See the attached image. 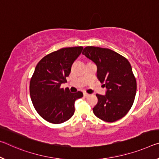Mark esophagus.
Segmentation results:
<instances>
[{
    "label": "esophagus",
    "mask_w": 159,
    "mask_h": 159,
    "mask_svg": "<svg viewBox=\"0 0 159 159\" xmlns=\"http://www.w3.org/2000/svg\"><path fill=\"white\" fill-rule=\"evenodd\" d=\"M84 95L85 98H87V97H89L90 95L89 94V93H84Z\"/></svg>",
    "instance_id": "obj_1"
}]
</instances>
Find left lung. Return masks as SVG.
Instances as JSON below:
<instances>
[{"label":"left lung","instance_id":"1","mask_svg":"<svg viewBox=\"0 0 159 159\" xmlns=\"http://www.w3.org/2000/svg\"><path fill=\"white\" fill-rule=\"evenodd\" d=\"M82 54L97 66V78L106 88L105 95L96 94L95 115L108 122H115L129 112L134 102L137 82L128 60L112 50L86 47Z\"/></svg>","mask_w":159,"mask_h":159}]
</instances>
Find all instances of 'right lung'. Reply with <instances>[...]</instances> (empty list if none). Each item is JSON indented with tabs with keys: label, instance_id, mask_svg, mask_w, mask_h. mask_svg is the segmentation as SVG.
Instances as JSON below:
<instances>
[{
	"label": "right lung",
	"instance_id": "obj_1",
	"mask_svg": "<svg viewBox=\"0 0 159 159\" xmlns=\"http://www.w3.org/2000/svg\"><path fill=\"white\" fill-rule=\"evenodd\" d=\"M83 49L62 48L42 58L35 68L30 80V98L37 113L47 122L61 124L69 120L74 114L75 100L83 97L80 91L61 89Z\"/></svg>",
	"mask_w": 159,
	"mask_h": 159
}]
</instances>
